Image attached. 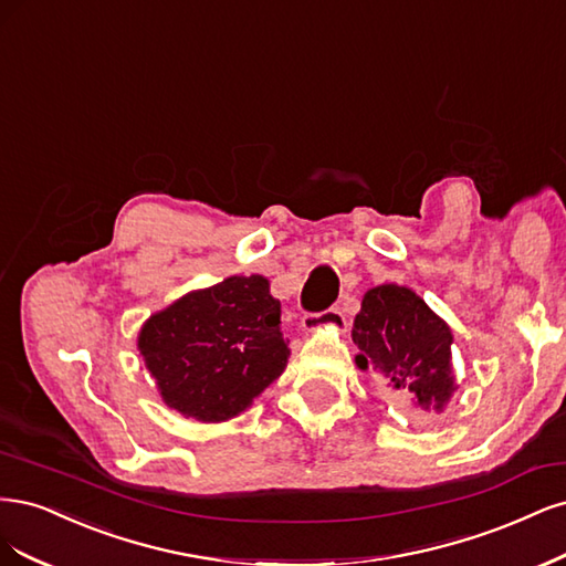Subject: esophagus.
<instances>
[{
	"label": "esophagus",
	"instance_id": "1",
	"mask_svg": "<svg viewBox=\"0 0 566 566\" xmlns=\"http://www.w3.org/2000/svg\"><path fill=\"white\" fill-rule=\"evenodd\" d=\"M303 329L305 332H322V329H345V315L338 307L322 310V313H305L303 315Z\"/></svg>",
	"mask_w": 566,
	"mask_h": 566
}]
</instances>
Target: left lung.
Returning a JSON list of instances; mask_svg holds the SVG:
<instances>
[{
	"label": "left lung",
	"mask_w": 566,
	"mask_h": 566,
	"mask_svg": "<svg viewBox=\"0 0 566 566\" xmlns=\"http://www.w3.org/2000/svg\"><path fill=\"white\" fill-rule=\"evenodd\" d=\"M355 357L361 369L369 364L388 378V386L405 390L421 409L442 411L455 390L451 367V329L421 296L397 284L369 289L353 324Z\"/></svg>",
	"instance_id": "1"
}]
</instances>
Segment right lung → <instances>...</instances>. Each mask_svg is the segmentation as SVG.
Wrapping results in <instances>:
<instances>
[{
	"label": "right lung",
	"instance_id": "right-lung-1",
	"mask_svg": "<svg viewBox=\"0 0 566 566\" xmlns=\"http://www.w3.org/2000/svg\"><path fill=\"white\" fill-rule=\"evenodd\" d=\"M280 301L261 275L190 291L143 324L138 350L164 405L221 423L251 407L289 359Z\"/></svg>",
	"mask_w": 566,
	"mask_h": 566
}]
</instances>
